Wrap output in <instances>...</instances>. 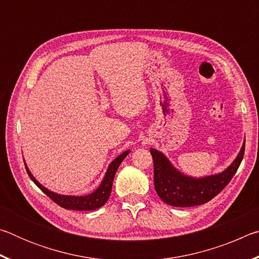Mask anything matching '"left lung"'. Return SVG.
Returning a JSON list of instances; mask_svg holds the SVG:
<instances>
[{
    "mask_svg": "<svg viewBox=\"0 0 259 259\" xmlns=\"http://www.w3.org/2000/svg\"><path fill=\"white\" fill-rule=\"evenodd\" d=\"M243 143L236 159L224 171L203 178H192L179 172L161 152L151 148L154 163V187L166 204L174 207H194L207 203L219 194L238 171L244 154Z\"/></svg>",
    "mask_w": 259,
    "mask_h": 259,
    "instance_id": "obj_1",
    "label": "left lung"
}]
</instances>
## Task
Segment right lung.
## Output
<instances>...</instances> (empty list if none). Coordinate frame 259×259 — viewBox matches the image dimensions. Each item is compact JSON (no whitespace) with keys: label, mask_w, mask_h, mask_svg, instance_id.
Returning <instances> with one entry per match:
<instances>
[{"label":"right lung","mask_w":259,"mask_h":259,"mask_svg":"<svg viewBox=\"0 0 259 259\" xmlns=\"http://www.w3.org/2000/svg\"><path fill=\"white\" fill-rule=\"evenodd\" d=\"M130 151H125L122 153L121 155H119L116 159H114L111 164H109L106 175L103 179L100 186L96 190L95 192L91 193V194H88L84 196H72V195H60L57 194V193H54L48 190L45 186H42L40 183H38L36 179L34 178V176L30 174L29 169L27 168V165L25 164L26 171H27L29 178L34 182L35 185H36L40 190L47 194L49 198L56 202L60 207H63L67 210H81V211H89V210H96L106 203V201L108 200L109 195H111L112 192V185H113V181H114V176H115L116 170L119 168V165L121 164V162L124 160V157L128 155Z\"/></svg>","instance_id":"right-lung-1"}]
</instances>
